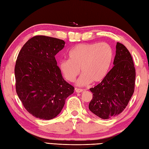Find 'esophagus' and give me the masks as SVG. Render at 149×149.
Segmentation results:
<instances>
[{
  "label": "esophagus",
  "instance_id": "34e87169",
  "mask_svg": "<svg viewBox=\"0 0 149 149\" xmlns=\"http://www.w3.org/2000/svg\"><path fill=\"white\" fill-rule=\"evenodd\" d=\"M75 92H77V93H81L83 91V90L76 88H75Z\"/></svg>",
  "mask_w": 149,
  "mask_h": 149
}]
</instances>
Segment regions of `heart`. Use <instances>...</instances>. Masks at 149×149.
Masks as SVG:
<instances>
[{
  "label": "heart",
  "mask_w": 149,
  "mask_h": 149,
  "mask_svg": "<svg viewBox=\"0 0 149 149\" xmlns=\"http://www.w3.org/2000/svg\"><path fill=\"white\" fill-rule=\"evenodd\" d=\"M113 56L112 47L107 43L79 44L70 50L69 59L60 61L59 69L69 82L75 81L81 69L77 86H87L91 82L98 83L108 74Z\"/></svg>",
  "instance_id": "b5f03b06"
}]
</instances>
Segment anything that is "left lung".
Here are the masks:
<instances>
[{
    "instance_id": "8db88e82",
    "label": "left lung",
    "mask_w": 149,
    "mask_h": 149,
    "mask_svg": "<svg viewBox=\"0 0 149 149\" xmlns=\"http://www.w3.org/2000/svg\"><path fill=\"white\" fill-rule=\"evenodd\" d=\"M113 67L104 79L90 90L93 99L89 109L102 119L121 113L134 93L136 72L132 56L123 44L117 42Z\"/></svg>"
}]
</instances>
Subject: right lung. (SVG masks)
I'll return each instance as SVG.
<instances>
[{
	"instance_id": "1",
	"label": "right lung",
	"mask_w": 149,
	"mask_h": 149,
	"mask_svg": "<svg viewBox=\"0 0 149 149\" xmlns=\"http://www.w3.org/2000/svg\"><path fill=\"white\" fill-rule=\"evenodd\" d=\"M62 40L36 36L18 54L15 68L16 91L33 116L51 120L61 113L74 88L63 78L55 56L64 48Z\"/></svg>"
}]
</instances>
